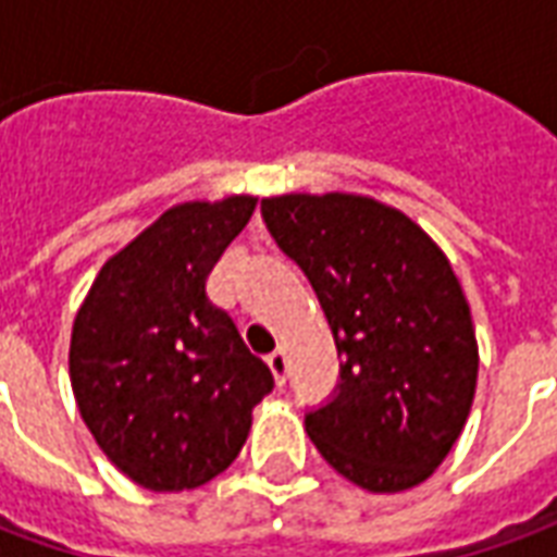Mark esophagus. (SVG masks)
Segmentation results:
<instances>
[{"label":"esophagus","mask_w":557,"mask_h":557,"mask_svg":"<svg viewBox=\"0 0 557 557\" xmlns=\"http://www.w3.org/2000/svg\"><path fill=\"white\" fill-rule=\"evenodd\" d=\"M268 367H271V373L277 379V385H286V379H289V361H286V351L277 349L268 355Z\"/></svg>","instance_id":"34e87169"}]
</instances>
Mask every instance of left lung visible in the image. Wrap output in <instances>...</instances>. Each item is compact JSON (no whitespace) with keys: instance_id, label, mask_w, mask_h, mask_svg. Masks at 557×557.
Returning <instances> with one entry per match:
<instances>
[{"instance_id":"obj_1","label":"left lung","mask_w":557,"mask_h":557,"mask_svg":"<svg viewBox=\"0 0 557 557\" xmlns=\"http://www.w3.org/2000/svg\"><path fill=\"white\" fill-rule=\"evenodd\" d=\"M262 220L310 280L343 358L334 397L304 414L315 450L361 490L418 486L450 454L478 387L471 310L447 256L370 196H271Z\"/></svg>"}]
</instances>
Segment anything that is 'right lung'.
<instances>
[{
	"instance_id": "1",
	"label": "right lung",
	"mask_w": 557,
	"mask_h": 557,
	"mask_svg": "<svg viewBox=\"0 0 557 557\" xmlns=\"http://www.w3.org/2000/svg\"><path fill=\"white\" fill-rule=\"evenodd\" d=\"M253 208V196H230L163 211L103 262L77 310L67 363L79 414L146 490H196L226 471L274 387L206 292Z\"/></svg>"
}]
</instances>
